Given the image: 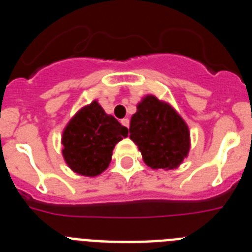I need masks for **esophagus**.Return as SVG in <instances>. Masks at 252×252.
<instances>
[{"mask_svg": "<svg viewBox=\"0 0 252 252\" xmlns=\"http://www.w3.org/2000/svg\"><path fill=\"white\" fill-rule=\"evenodd\" d=\"M121 124L124 125L125 127H127V128L130 127V120H128V119H122Z\"/></svg>", "mask_w": 252, "mask_h": 252, "instance_id": "34e87169", "label": "esophagus"}]
</instances>
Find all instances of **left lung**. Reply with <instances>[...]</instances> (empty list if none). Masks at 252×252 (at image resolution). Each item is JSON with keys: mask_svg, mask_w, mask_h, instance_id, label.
I'll return each mask as SVG.
<instances>
[{"mask_svg": "<svg viewBox=\"0 0 252 252\" xmlns=\"http://www.w3.org/2000/svg\"><path fill=\"white\" fill-rule=\"evenodd\" d=\"M130 139L141 151L151 169H174L187 158L190 148L189 130L170 104L155 95H146L137 104L130 122Z\"/></svg>", "mask_w": 252, "mask_h": 252, "instance_id": "obj_1", "label": "left lung"}]
</instances>
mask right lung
Masks as SVG:
<instances>
[{
	"instance_id": "1",
	"label": "right lung",
	"mask_w": 252,
	"mask_h": 252,
	"mask_svg": "<svg viewBox=\"0 0 252 252\" xmlns=\"http://www.w3.org/2000/svg\"><path fill=\"white\" fill-rule=\"evenodd\" d=\"M127 135V127L93 101L78 111L64 128V160L77 174L99 175L110 165L116 144Z\"/></svg>"
}]
</instances>
